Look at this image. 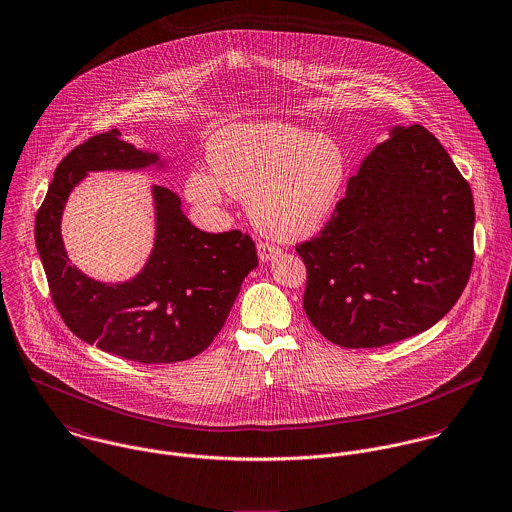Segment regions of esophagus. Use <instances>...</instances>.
Here are the masks:
<instances>
[{
    "instance_id": "obj_1",
    "label": "esophagus",
    "mask_w": 512,
    "mask_h": 512,
    "mask_svg": "<svg viewBox=\"0 0 512 512\" xmlns=\"http://www.w3.org/2000/svg\"><path fill=\"white\" fill-rule=\"evenodd\" d=\"M257 255H259V259H261L263 263H269V261H273L275 257L281 255V249L275 247V245H271V243L261 241V243H257Z\"/></svg>"
}]
</instances>
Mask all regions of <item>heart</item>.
<instances>
[{
  "label": "heart",
  "instance_id": "obj_1",
  "mask_svg": "<svg viewBox=\"0 0 512 512\" xmlns=\"http://www.w3.org/2000/svg\"><path fill=\"white\" fill-rule=\"evenodd\" d=\"M210 172L194 171L186 194L200 206L222 188L247 200L253 224L277 239H308L328 226L347 182V157L328 135L283 121L237 123L212 135Z\"/></svg>",
  "mask_w": 512,
  "mask_h": 512
}]
</instances>
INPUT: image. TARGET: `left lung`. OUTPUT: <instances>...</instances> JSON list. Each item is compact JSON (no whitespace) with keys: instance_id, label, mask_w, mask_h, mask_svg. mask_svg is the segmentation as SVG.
<instances>
[{"instance_id":"obj_1","label":"left lung","mask_w":512,"mask_h":512,"mask_svg":"<svg viewBox=\"0 0 512 512\" xmlns=\"http://www.w3.org/2000/svg\"><path fill=\"white\" fill-rule=\"evenodd\" d=\"M473 226L471 188L440 141L422 125L391 127L320 237L296 247L308 320L341 347L426 332L467 284Z\"/></svg>"}]
</instances>
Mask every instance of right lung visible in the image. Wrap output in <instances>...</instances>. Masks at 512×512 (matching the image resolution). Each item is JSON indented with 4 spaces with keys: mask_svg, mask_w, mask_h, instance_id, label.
<instances>
[{
    "mask_svg": "<svg viewBox=\"0 0 512 512\" xmlns=\"http://www.w3.org/2000/svg\"><path fill=\"white\" fill-rule=\"evenodd\" d=\"M167 167L157 151L121 139L119 129L96 135L60 161L35 218L37 251L68 330L139 363H176L202 353L226 324L243 279L257 267L247 235L200 231L184 216L178 194L157 184L151 186L153 249L133 279L102 283L70 265L60 222L74 186L88 172Z\"/></svg>",
    "mask_w": 512,
    "mask_h": 512,
    "instance_id": "obj_1",
    "label": "right lung"
}]
</instances>
